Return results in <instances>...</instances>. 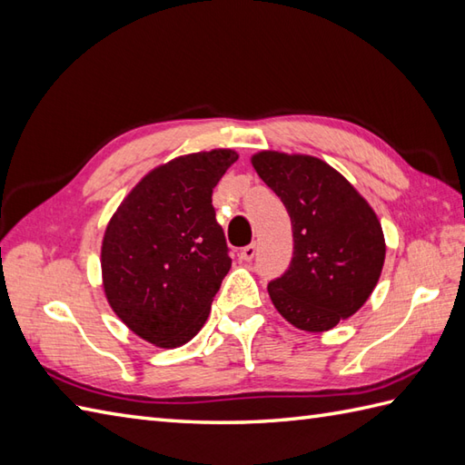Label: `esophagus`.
Returning <instances> with one entry per match:
<instances>
[{
	"label": "esophagus",
	"instance_id": "34e87169",
	"mask_svg": "<svg viewBox=\"0 0 465 465\" xmlns=\"http://www.w3.org/2000/svg\"><path fill=\"white\" fill-rule=\"evenodd\" d=\"M255 253H257L255 243H250V245H245L243 250L240 252V259H242V262H252V259L255 257Z\"/></svg>",
	"mask_w": 465,
	"mask_h": 465
}]
</instances>
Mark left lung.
Returning a JSON list of instances; mask_svg holds the SVG:
<instances>
[{
  "label": "left lung",
  "instance_id": "left-lung-1",
  "mask_svg": "<svg viewBox=\"0 0 465 465\" xmlns=\"http://www.w3.org/2000/svg\"><path fill=\"white\" fill-rule=\"evenodd\" d=\"M252 164L289 212L293 259L267 285L291 325L322 332L349 319L379 283L386 243L382 225L352 183L315 156L262 150Z\"/></svg>",
  "mask_w": 465,
  "mask_h": 465
}]
</instances>
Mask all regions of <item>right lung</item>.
I'll return each mask as SVG.
<instances>
[{"label":"right lung","instance_id":"right-lung-1","mask_svg":"<svg viewBox=\"0 0 465 465\" xmlns=\"http://www.w3.org/2000/svg\"><path fill=\"white\" fill-rule=\"evenodd\" d=\"M237 153L178 156L128 192L106 225L101 272L124 325L160 349L182 347L203 327L232 259L212 192Z\"/></svg>","mask_w":465,"mask_h":465}]
</instances>
